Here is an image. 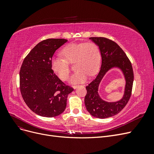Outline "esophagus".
I'll list each match as a JSON object with an SVG mask.
<instances>
[{"mask_svg":"<svg viewBox=\"0 0 154 154\" xmlns=\"http://www.w3.org/2000/svg\"><path fill=\"white\" fill-rule=\"evenodd\" d=\"M78 86H79V85H72V87L74 88V89H75V88H76Z\"/></svg>","mask_w":154,"mask_h":154,"instance_id":"esophagus-1","label":"esophagus"}]
</instances>
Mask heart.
Masks as SVG:
<instances>
[{
  "instance_id": "b5f03b06",
  "label": "heart",
  "mask_w": 154,
  "mask_h": 154,
  "mask_svg": "<svg viewBox=\"0 0 154 154\" xmlns=\"http://www.w3.org/2000/svg\"><path fill=\"white\" fill-rule=\"evenodd\" d=\"M63 57H55L51 60V69L60 80H66L70 72V63H74L76 71L71 76V83L84 82L87 76H92L98 71L101 60L99 46L94 42L69 44L62 51Z\"/></svg>"
}]
</instances>
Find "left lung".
<instances>
[{
	"label": "left lung",
	"instance_id": "1",
	"mask_svg": "<svg viewBox=\"0 0 154 154\" xmlns=\"http://www.w3.org/2000/svg\"><path fill=\"white\" fill-rule=\"evenodd\" d=\"M99 46L101 54V66L96 78L86 87L85 105L87 111L97 118L104 119L118 114L126 106L131 96L134 72L132 63L127 54L115 42L105 37L89 38ZM113 67L122 70L126 80L123 98L116 102H107L102 100L98 94L99 83L106 72Z\"/></svg>",
	"mask_w": 154,
	"mask_h": 154
}]
</instances>
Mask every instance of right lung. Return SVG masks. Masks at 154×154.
I'll return each instance as SVG.
<instances>
[{"label": "right lung", "mask_w": 154, "mask_h": 154, "mask_svg": "<svg viewBox=\"0 0 154 154\" xmlns=\"http://www.w3.org/2000/svg\"><path fill=\"white\" fill-rule=\"evenodd\" d=\"M67 40L40 42L24 58L20 71V89L29 108L40 116L53 118L66 109L67 96L74 88L60 80L51 69L56 51Z\"/></svg>", "instance_id": "obj_1"}]
</instances>
